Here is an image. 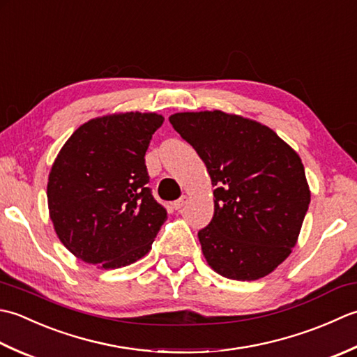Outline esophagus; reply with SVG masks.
Segmentation results:
<instances>
[{
    "mask_svg": "<svg viewBox=\"0 0 357 357\" xmlns=\"http://www.w3.org/2000/svg\"><path fill=\"white\" fill-rule=\"evenodd\" d=\"M188 202V197H185V195H183V197H180L178 200H176V202H172V208L174 209H176V211H180L181 208H183L185 206V203Z\"/></svg>",
    "mask_w": 357,
    "mask_h": 357,
    "instance_id": "esophagus-1",
    "label": "esophagus"
}]
</instances>
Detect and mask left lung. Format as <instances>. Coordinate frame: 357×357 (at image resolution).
<instances>
[{
  "label": "left lung",
  "mask_w": 357,
  "mask_h": 357,
  "mask_svg": "<svg viewBox=\"0 0 357 357\" xmlns=\"http://www.w3.org/2000/svg\"><path fill=\"white\" fill-rule=\"evenodd\" d=\"M169 121L215 186L214 217L199 231L208 265L242 282L273 273L297 243L311 200L299 154L271 128L242 115L177 112Z\"/></svg>",
  "instance_id": "obj_1"
}]
</instances>
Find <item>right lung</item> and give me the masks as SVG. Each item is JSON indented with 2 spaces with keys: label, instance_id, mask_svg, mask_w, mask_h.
<instances>
[{
  "label": "right lung",
  "instance_id": "right-lung-1",
  "mask_svg": "<svg viewBox=\"0 0 357 357\" xmlns=\"http://www.w3.org/2000/svg\"><path fill=\"white\" fill-rule=\"evenodd\" d=\"M163 121L155 112L103 115L83 123L58 152L47 180L49 215L60 242L86 264H134L168 219L144 186V154Z\"/></svg>",
  "mask_w": 357,
  "mask_h": 357
}]
</instances>
